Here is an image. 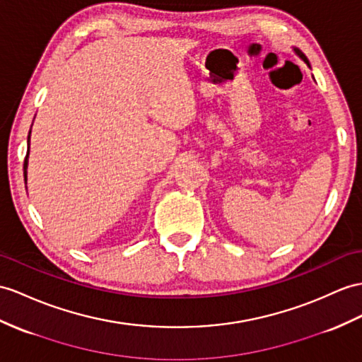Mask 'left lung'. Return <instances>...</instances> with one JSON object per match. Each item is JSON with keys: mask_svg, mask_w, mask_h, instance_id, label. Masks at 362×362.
<instances>
[{"mask_svg": "<svg viewBox=\"0 0 362 362\" xmlns=\"http://www.w3.org/2000/svg\"><path fill=\"white\" fill-rule=\"evenodd\" d=\"M293 50H295V54H296V55H298L299 58H301V59L304 61V63H305V64H307L308 67H310V63H308V59H307V57H305V55L303 54V52H301V50H299V49H296V47H295Z\"/></svg>", "mask_w": 362, "mask_h": 362, "instance_id": "1", "label": "left lung"}]
</instances>
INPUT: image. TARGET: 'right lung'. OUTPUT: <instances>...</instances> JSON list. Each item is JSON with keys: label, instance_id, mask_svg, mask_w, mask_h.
<instances>
[{"label": "right lung", "instance_id": "obj_1", "mask_svg": "<svg viewBox=\"0 0 362 362\" xmlns=\"http://www.w3.org/2000/svg\"><path fill=\"white\" fill-rule=\"evenodd\" d=\"M32 130V127H30ZM28 147H30V132H29V136H28ZM28 165H29V151L28 155H25V160H24V181L28 182Z\"/></svg>", "mask_w": 362, "mask_h": 362}]
</instances>
